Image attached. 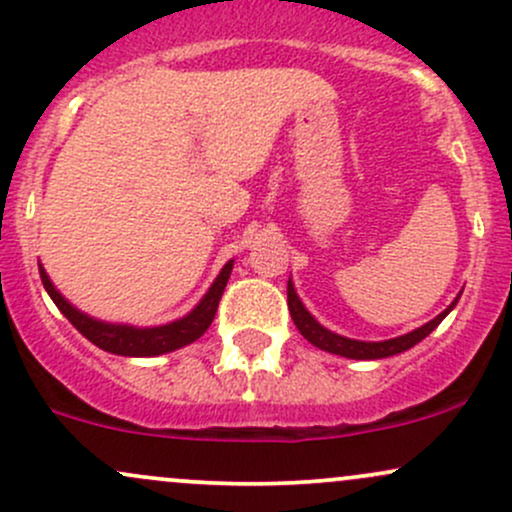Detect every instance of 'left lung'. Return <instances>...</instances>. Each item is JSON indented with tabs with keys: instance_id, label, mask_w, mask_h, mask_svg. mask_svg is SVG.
Here are the masks:
<instances>
[{
	"instance_id": "8db88e82",
	"label": "left lung",
	"mask_w": 512,
	"mask_h": 512,
	"mask_svg": "<svg viewBox=\"0 0 512 512\" xmlns=\"http://www.w3.org/2000/svg\"><path fill=\"white\" fill-rule=\"evenodd\" d=\"M286 296H289V313H291L293 325L298 327V332H301L310 344H315L317 349L322 351H330V354L356 358V361H373V358H387V356L402 354V351H407L414 344H419L421 339H426L428 334L436 330L440 322L445 320V315H448L457 305V298H455V301H452L438 317H433L431 322H426V325L419 327V330L402 334V337L385 339V342H358V339H346L342 334L325 330V327H322L320 322L305 310V305L301 303V298L296 296V289H293L291 281H289V289H286Z\"/></svg>"
}]
</instances>
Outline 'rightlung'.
Masks as SVG:
<instances>
[{
  "label": "right lung",
  "mask_w": 512,
  "mask_h": 512,
  "mask_svg": "<svg viewBox=\"0 0 512 512\" xmlns=\"http://www.w3.org/2000/svg\"><path fill=\"white\" fill-rule=\"evenodd\" d=\"M233 260L226 262V267L221 269V274L216 276V281L211 284L207 296L199 301V305L192 310L190 315L180 317V320L168 322V325L161 327H129V325H110V322L93 320L81 310H76L67 298L62 296L60 291L52 286L50 276L45 274V269L40 267V279H43L45 291L50 293V298L55 301L60 313L67 317L69 322L79 330L88 342H93L98 349L110 351V354L117 356H158L168 354V351L180 349V346H187L197 342L204 332L209 330L211 320H214L216 308H219L221 293L226 289L228 276H231Z\"/></svg>",
  "instance_id": "1"
}]
</instances>
